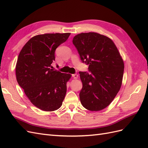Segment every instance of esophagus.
<instances>
[{"instance_id": "esophagus-1", "label": "esophagus", "mask_w": 148, "mask_h": 148, "mask_svg": "<svg viewBox=\"0 0 148 148\" xmlns=\"http://www.w3.org/2000/svg\"><path fill=\"white\" fill-rule=\"evenodd\" d=\"M72 76H73V77L74 79H77V77H78V74H74L72 75Z\"/></svg>"}]
</instances>
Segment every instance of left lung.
Returning <instances> with one entry per match:
<instances>
[{"label":"left lung","mask_w":148,"mask_h":148,"mask_svg":"<svg viewBox=\"0 0 148 148\" xmlns=\"http://www.w3.org/2000/svg\"><path fill=\"white\" fill-rule=\"evenodd\" d=\"M73 43L90 72H79L82 82L79 94L81 104L90 111L103 110L120 89L123 61L113 41L97 33H80L74 37Z\"/></svg>","instance_id":"left-lung-1"}]
</instances>
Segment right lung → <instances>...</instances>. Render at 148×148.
Instances as JSON below:
<instances>
[{"mask_svg":"<svg viewBox=\"0 0 148 148\" xmlns=\"http://www.w3.org/2000/svg\"><path fill=\"white\" fill-rule=\"evenodd\" d=\"M70 33H46L32 37L21 50L16 64V77L30 102L42 110L60 108L67 90L69 74L54 71L55 51Z\"/></svg>","mask_w":148,"mask_h":148,"instance_id":"obj_1","label":"right lung"}]
</instances>
